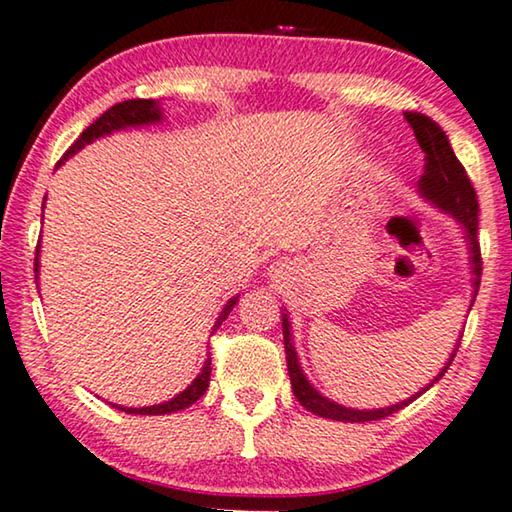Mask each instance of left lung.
<instances>
[{
  "instance_id": "8db88e82",
  "label": "left lung",
  "mask_w": 512,
  "mask_h": 512,
  "mask_svg": "<svg viewBox=\"0 0 512 512\" xmlns=\"http://www.w3.org/2000/svg\"><path fill=\"white\" fill-rule=\"evenodd\" d=\"M409 127L416 133V140L420 145V150L425 152V173H422L418 187L420 194L429 198V201L436 203L441 210H446L453 214V217L466 228V240L471 244V263H473V274H476V286L478 293V284H480V274H483V258H480V244H478V201H476V191H473V184L466 175L464 166L459 164V159L455 157L453 147H450L446 133L441 131V127L436 122L429 120V117L420 115V113H404ZM281 328H284V346H286V365H288V376H291V385H293V395L298 397V402L305 406L307 411L316 413L321 418H330V420H342V422H369V420H381L385 416H392L404 406H409L413 399L420 397L422 392L429 390V385H434L441 379L443 374L448 372V367L453 365L457 348L450 355L446 367L441 369L439 376L427 385L425 390H420L413 395L411 399H404V402L385 406V409H376V411H355V409H346V406H339L335 402H330L328 397H323L321 392H316L311 388L309 381L302 374V369L298 365V355H295V348L291 342V323H288V316L284 314L281 318ZM459 346V342H457Z\"/></svg>"
}]
</instances>
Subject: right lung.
<instances>
[{
    "label": "right lung",
    "mask_w": 512,
    "mask_h": 512,
    "mask_svg": "<svg viewBox=\"0 0 512 512\" xmlns=\"http://www.w3.org/2000/svg\"><path fill=\"white\" fill-rule=\"evenodd\" d=\"M159 120H161V110L157 106V101H152V99H129V101L115 103L113 108H108L101 117H96V122H92L90 127L80 133V136L76 138V143H73L69 150L64 152V157L59 159V164H62V161H66L69 157H73V154H76L78 150H83L85 145H90L92 140L106 136V133H110V131H117V129H124V127H140V124H150V122H159ZM34 272H39V244H36ZM235 302H238V298H231L226 302L224 311H221L217 323H214V330H217L219 325L226 321V316L231 314ZM210 374H212V358H207L203 372L196 376L194 383H191L184 392H180V395L170 399V402L157 404V406H143V409H129V406H117L115 404V409H120L124 413H138V416H164V413L187 409V406L198 402V399L205 395L207 385H210Z\"/></svg>",
    "instance_id": "right-lung-1"
}]
</instances>
